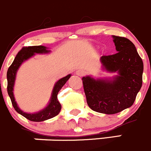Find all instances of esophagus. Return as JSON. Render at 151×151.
<instances>
[{"label":"esophagus","instance_id":"esophagus-1","mask_svg":"<svg viewBox=\"0 0 151 151\" xmlns=\"http://www.w3.org/2000/svg\"><path fill=\"white\" fill-rule=\"evenodd\" d=\"M85 74V72L82 70H78L76 71V75L78 76H83Z\"/></svg>","mask_w":151,"mask_h":151}]
</instances>
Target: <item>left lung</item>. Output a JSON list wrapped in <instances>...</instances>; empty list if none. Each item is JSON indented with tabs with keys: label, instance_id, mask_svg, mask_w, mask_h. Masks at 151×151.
Returning a JSON list of instances; mask_svg holds the SVG:
<instances>
[{
	"label": "left lung",
	"instance_id": "obj_1",
	"mask_svg": "<svg viewBox=\"0 0 151 151\" xmlns=\"http://www.w3.org/2000/svg\"><path fill=\"white\" fill-rule=\"evenodd\" d=\"M117 53L102 56V70L115 73L111 78H82L88 106L96 112L118 113L129 108L142 85L143 61L135 45L125 37L112 36Z\"/></svg>",
	"mask_w": 151,
	"mask_h": 151
}]
</instances>
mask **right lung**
Returning a JSON list of instances; mask_svg holds the SVG:
<instances>
[{
  "label": "right lung",
  "instance_id": "right-lung-1",
  "mask_svg": "<svg viewBox=\"0 0 151 151\" xmlns=\"http://www.w3.org/2000/svg\"><path fill=\"white\" fill-rule=\"evenodd\" d=\"M51 51L48 50V48L43 46V45H37V46H28L24 47L22 50L17 54L14 60L9 66L7 70L6 78H7V92L9 98L11 99L12 104L14 107L15 110L21 115L24 116L27 119L31 121L35 122H41V121H46L48 119L52 118L59 114L61 109V105L59 103L58 99V93L59 91L62 88V87L66 84L69 78L71 76V74L67 75L66 76L60 78L57 81L54 85L52 90V95H51L50 100L48 102V105L42 110L39 111L35 113H27L24 112L18 106L16 99L14 96V85L16 81V73L18 70L21 66V65L26 61L27 60L32 58L36 54H48Z\"/></svg>",
  "mask_w": 151,
  "mask_h": 151
}]
</instances>
